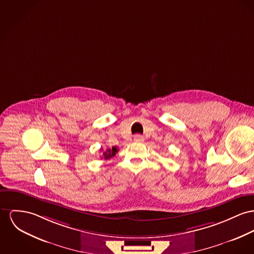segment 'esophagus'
<instances>
[{"label": "esophagus", "instance_id": "obj_1", "mask_svg": "<svg viewBox=\"0 0 254 254\" xmlns=\"http://www.w3.org/2000/svg\"><path fill=\"white\" fill-rule=\"evenodd\" d=\"M144 140V137L141 135H135L134 136V141L135 142H142Z\"/></svg>", "mask_w": 254, "mask_h": 254}]
</instances>
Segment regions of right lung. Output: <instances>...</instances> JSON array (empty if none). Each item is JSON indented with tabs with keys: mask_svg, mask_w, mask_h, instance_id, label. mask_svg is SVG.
Segmentation results:
<instances>
[{
	"mask_svg": "<svg viewBox=\"0 0 254 254\" xmlns=\"http://www.w3.org/2000/svg\"><path fill=\"white\" fill-rule=\"evenodd\" d=\"M117 152H118V149L115 146L112 147V148H107L105 151H103V153H102L101 159L109 160L110 158L114 157Z\"/></svg>",
	"mask_w": 254,
	"mask_h": 254,
	"instance_id": "1",
	"label": "right lung"
}]
</instances>
